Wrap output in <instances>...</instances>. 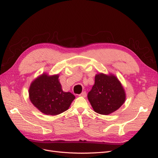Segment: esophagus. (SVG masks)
<instances>
[{"label":"esophagus","mask_w":158,"mask_h":158,"mask_svg":"<svg viewBox=\"0 0 158 158\" xmlns=\"http://www.w3.org/2000/svg\"><path fill=\"white\" fill-rule=\"evenodd\" d=\"M79 96H81V97H86L87 96V94H86V91H83V92L79 95Z\"/></svg>","instance_id":"34e87169"}]
</instances>
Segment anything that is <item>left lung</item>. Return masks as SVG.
<instances>
[{
	"instance_id": "8db88e82",
	"label": "left lung",
	"mask_w": 158,
	"mask_h": 158,
	"mask_svg": "<svg viewBox=\"0 0 158 158\" xmlns=\"http://www.w3.org/2000/svg\"><path fill=\"white\" fill-rule=\"evenodd\" d=\"M87 98L95 112L108 115L124 104L125 92L115 76L100 73L95 77V84L88 93Z\"/></svg>"
}]
</instances>
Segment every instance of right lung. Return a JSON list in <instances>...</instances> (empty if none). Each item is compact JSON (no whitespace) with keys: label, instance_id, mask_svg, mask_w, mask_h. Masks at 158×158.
Wrapping results in <instances>:
<instances>
[{"label":"right lung","instance_id":"obj_1","mask_svg":"<svg viewBox=\"0 0 158 158\" xmlns=\"http://www.w3.org/2000/svg\"><path fill=\"white\" fill-rule=\"evenodd\" d=\"M31 103L47 115H57L67 110L75 98L70 92L62 91L58 75L43 74L34 81L29 89Z\"/></svg>","mask_w":158,"mask_h":158}]
</instances>
